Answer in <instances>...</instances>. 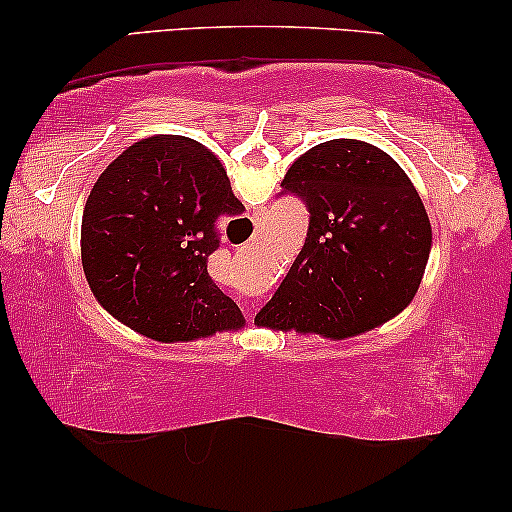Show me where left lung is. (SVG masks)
<instances>
[{
    "mask_svg": "<svg viewBox=\"0 0 512 512\" xmlns=\"http://www.w3.org/2000/svg\"><path fill=\"white\" fill-rule=\"evenodd\" d=\"M282 195L310 212L303 249L261 326L349 338L396 317L415 298L431 251V223L408 174L356 139L312 146L289 167Z\"/></svg>",
    "mask_w": 512,
    "mask_h": 512,
    "instance_id": "obj_1",
    "label": "left lung"
}]
</instances>
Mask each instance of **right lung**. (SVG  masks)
Returning <instances> with one entry per match:
<instances>
[{
	"label": "right lung",
	"mask_w": 512,
	"mask_h": 512,
	"mask_svg": "<svg viewBox=\"0 0 512 512\" xmlns=\"http://www.w3.org/2000/svg\"><path fill=\"white\" fill-rule=\"evenodd\" d=\"M228 174L195 139L132 144L95 181L81 261L104 310L146 338L174 342L240 328V307L207 272L216 221L242 212Z\"/></svg>",
	"instance_id": "right-lung-1"
}]
</instances>
